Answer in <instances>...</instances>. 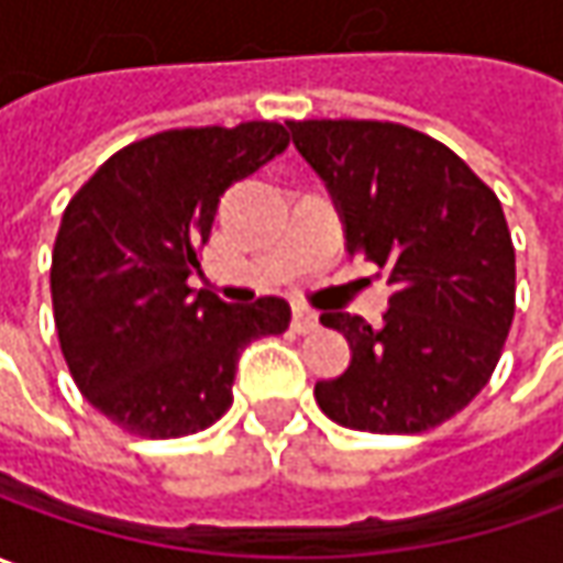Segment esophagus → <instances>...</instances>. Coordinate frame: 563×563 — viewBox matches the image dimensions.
<instances>
[{"mask_svg":"<svg viewBox=\"0 0 563 563\" xmlns=\"http://www.w3.org/2000/svg\"><path fill=\"white\" fill-rule=\"evenodd\" d=\"M292 330L296 333H314L318 330V314L308 308H292Z\"/></svg>","mask_w":563,"mask_h":563,"instance_id":"obj_1","label":"esophagus"}]
</instances>
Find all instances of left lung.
Segmentation results:
<instances>
[{
	"mask_svg": "<svg viewBox=\"0 0 563 563\" xmlns=\"http://www.w3.org/2000/svg\"><path fill=\"white\" fill-rule=\"evenodd\" d=\"M327 186L345 252L389 274L379 327L323 311L352 361L314 386L320 411L361 433H423L489 383L514 320L501 202L449 146L383 121H289Z\"/></svg>",
	"mask_w": 563,
	"mask_h": 563,
	"instance_id": "left-lung-1",
	"label": "left lung"
}]
</instances>
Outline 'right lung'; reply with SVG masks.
<instances>
[{"label":"right lung","instance_id":"add662e5","mask_svg":"<svg viewBox=\"0 0 563 563\" xmlns=\"http://www.w3.org/2000/svg\"><path fill=\"white\" fill-rule=\"evenodd\" d=\"M289 146L280 124L167 130L121 148L62 214L52 308L70 377L136 437L199 433L233 405L240 352L283 333L289 305L189 289L221 196Z\"/></svg>","mask_w":563,"mask_h":563}]
</instances>
